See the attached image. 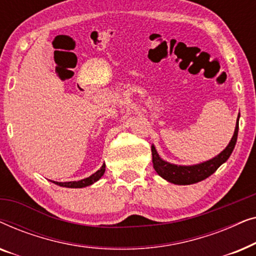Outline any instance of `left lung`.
<instances>
[{"label": "left lung", "mask_w": 256, "mask_h": 256, "mask_svg": "<svg viewBox=\"0 0 256 256\" xmlns=\"http://www.w3.org/2000/svg\"><path fill=\"white\" fill-rule=\"evenodd\" d=\"M239 118L240 114L238 115L236 130H234L233 138L228 143V146H227L219 155L213 157L212 160H206V162L199 164H194V166H177V164H171L169 162L163 160L160 157L158 154H157L155 146H152L154 169H155L156 172L158 174L160 177L164 178V180L177 185H188L204 180L205 178H208L211 176L212 174H214L216 169H218L222 163H225L226 160H228L230 154H232L238 138Z\"/></svg>", "instance_id": "left-lung-1"}]
</instances>
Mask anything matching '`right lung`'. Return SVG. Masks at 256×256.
I'll list each match as a JSON object with an SVG mask.
<instances>
[{
	"mask_svg": "<svg viewBox=\"0 0 256 256\" xmlns=\"http://www.w3.org/2000/svg\"><path fill=\"white\" fill-rule=\"evenodd\" d=\"M104 170H106V164H102V166L100 168L99 170L96 171V172H94L92 176L85 178V180H78V182H65V183H62V182H52V183L59 185V186H64V188H85V186H88V185H92L93 183H96V180H99L101 177H102V174H104Z\"/></svg>",
	"mask_w": 256,
	"mask_h": 256,
	"instance_id": "add662e5",
	"label": "right lung"
}]
</instances>
